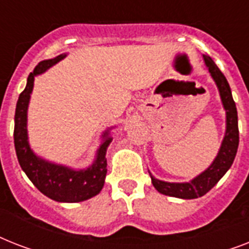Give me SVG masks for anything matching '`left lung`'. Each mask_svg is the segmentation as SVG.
I'll return each instance as SVG.
<instances>
[{
    "label": "left lung",
    "mask_w": 249,
    "mask_h": 249,
    "mask_svg": "<svg viewBox=\"0 0 249 249\" xmlns=\"http://www.w3.org/2000/svg\"><path fill=\"white\" fill-rule=\"evenodd\" d=\"M204 62L211 72V76L216 81L217 88L220 90L222 105L226 111V133L225 138L221 144L218 155L209 166L208 169L199 174L196 178H194L191 182L186 183H170L156 179L152 177V185L159 193L169 196L181 197V199H196L208 193L209 190L213 189L217 182L224 177V174L231 166L232 161L235 159L238 144H239V129H238V112H236L235 102L232 99L231 89L229 85L228 80L224 73L220 71L212 58L208 55H203Z\"/></svg>",
    "instance_id": "left-lung-1"
}]
</instances>
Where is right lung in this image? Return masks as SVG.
<instances>
[{
    "label": "right lung",
    "mask_w": 249,
    "mask_h": 249,
    "mask_svg": "<svg viewBox=\"0 0 249 249\" xmlns=\"http://www.w3.org/2000/svg\"><path fill=\"white\" fill-rule=\"evenodd\" d=\"M66 55H58L54 59L42 60L31 72L27 80V86L19 95L15 108V126H14V144L18 160L21 169L32 181V183L53 200L62 203H77L95 196L105 185L107 173L106 151L112 142L108 133H106L105 142L98 150L97 160L86 170H72L67 166L56 165L37 158L28 144L27 136V109L29 97L33 89L35 76L40 75L48 68L58 63Z\"/></svg>",
    "instance_id": "add662e5"
}]
</instances>
